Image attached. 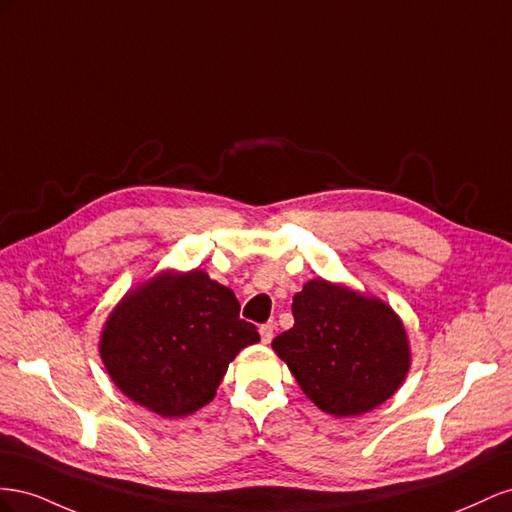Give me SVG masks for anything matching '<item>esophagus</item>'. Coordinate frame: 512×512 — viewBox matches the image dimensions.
Returning <instances> with one entry per match:
<instances>
[{
    "instance_id": "esophagus-1",
    "label": "esophagus",
    "mask_w": 512,
    "mask_h": 512,
    "mask_svg": "<svg viewBox=\"0 0 512 512\" xmlns=\"http://www.w3.org/2000/svg\"><path fill=\"white\" fill-rule=\"evenodd\" d=\"M259 334H261V341L270 343L272 337H274V324H272V321H268V324L261 326V328H259Z\"/></svg>"
}]
</instances>
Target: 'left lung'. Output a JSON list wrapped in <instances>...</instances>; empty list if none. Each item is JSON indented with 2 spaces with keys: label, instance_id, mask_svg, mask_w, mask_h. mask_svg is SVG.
Listing matches in <instances>:
<instances>
[{
  "label": "left lung",
  "instance_id": "obj_1",
  "mask_svg": "<svg viewBox=\"0 0 512 512\" xmlns=\"http://www.w3.org/2000/svg\"><path fill=\"white\" fill-rule=\"evenodd\" d=\"M291 313L294 328L272 347L319 410L358 416L397 392L410 349L388 304L315 279L294 296Z\"/></svg>",
  "mask_w": 512,
  "mask_h": 512
}]
</instances>
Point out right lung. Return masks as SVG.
<instances>
[{
    "instance_id": "add662e5",
    "label": "right lung",
    "mask_w": 512,
    "mask_h": 512,
    "mask_svg": "<svg viewBox=\"0 0 512 512\" xmlns=\"http://www.w3.org/2000/svg\"><path fill=\"white\" fill-rule=\"evenodd\" d=\"M257 341L229 287L201 270L165 272L109 315L100 356L128 399L173 418L212 401L227 364Z\"/></svg>"
}]
</instances>
